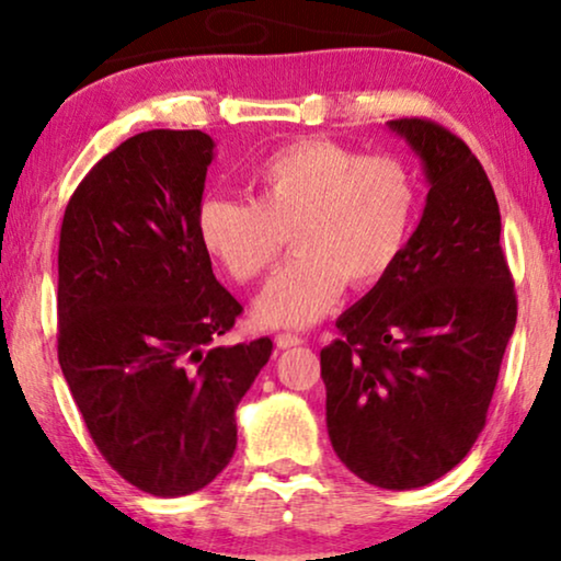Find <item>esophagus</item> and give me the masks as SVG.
<instances>
[{
    "instance_id": "obj_1",
    "label": "esophagus",
    "mask_w": 561,
    "mask_h": 561,
    "mask_svg": "<svg viewBox=\"0 0 561 561\" xmlns=\"http://www.w3.org/2000/svg\"><path fill=\"white\" fill-rule=\"evenodd\" d=\"M275 344H278L280 350H290V347H298V344H304V340L298 334H275Z\"/></svg>"
}]
</instances>
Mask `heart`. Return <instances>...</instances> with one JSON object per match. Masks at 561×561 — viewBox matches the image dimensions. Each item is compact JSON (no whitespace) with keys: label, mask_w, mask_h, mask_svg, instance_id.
Returning a JSON list of instances; mask_svg holds the SVG:
<instances>
[{"label":"heart","mask_w":561,"mask_h":561,"mask_svg":"<svg viewBox=\"0 0 561 561\" xmlns=\"http://www.w3.org/2000/svg\"><path fill=\"white\" fill-rule=\"evenodd\" d=\"M252 202L209 196L198 240L248 283L267 271L288 232L294 255L255 298L267 329L311 327L344 286L370 288L393 271L419 217V181L393 156H359L324 137H301L252 165Z\"/></svg>","instance_id":"heart-1"}]
</instances>
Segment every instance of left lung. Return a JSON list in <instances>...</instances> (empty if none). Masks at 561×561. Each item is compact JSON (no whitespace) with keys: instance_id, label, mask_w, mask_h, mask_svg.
I'll list each match as a JSON object with an SVG mask.
<instances>
[{"instance_id":"left-lung-1","label":"left lung","mask_w":561,"mask_h":561,"mask_svg":"<svg viewBox=\"0 0 561 561\" xmlns=\"http://www.w3.org/2000/svg\"><path fill=\"white\" fill-rule=\"evenodd\" d=\"M421 160L424 214L386 278L321 350L336 457L375 488L413 490L462 462L488 421L516 294L480 160L434 122L386 125Z\"/></svg>"}]
</instances>
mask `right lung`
Here are the masks:
<instances>
[{
    "label": "right lung",
    "instance_id": "1",
    "mask_svg": "<svg viewBox=\"0 0 561 561\" xmlns=\"http://www.w3.org/2000/svg\"><path fill=\"white\" fill-rule=\"evenodd\" d=\"M202 129H150L73 191L58 244V363L91 439L145 493L202 490L237 447L234 411L273 342L214 344L242 306L198 240Z\"/></svg>",
    "mask_w": 561,
    "mask_h": 561
}]
</instances>
